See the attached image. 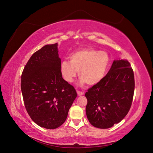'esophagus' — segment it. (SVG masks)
I'll use <instances>...</instances> for the list:
<instances>
[{"label":"esophagus","instance_id":"34e87169","mask_svg":"<svg viewBox=\"0 0 153 153\" xmlns=\"http://www.w3.org/2000/svg\"><path fill=\"white\" fill-rule=\"evenodd\" d=\"M76 92H77V94H78V96H82V95H84V92H82V91H77Z\"/></svg>","mask_w":153,"mask_h":153}]
</instances>
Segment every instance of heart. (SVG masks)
Listing matches in <instances>:
<instances>
[{
  "mask_svg": "<svg viewBox=\"0 0 153 153\" xmlns=\"http://www.w3.org/2000/svg\"><path fill=\"white\" fill-rule=\"evenodd\" d=\"M70 61H63L60 64V71L64 80L71 83L77 71L82 85H94L103 79L110 64V57L105 51L93 48H84L72 53Z\"/></svg>",
  "mask_w": 153,
  "mask_h": 153,
  "instance_id": "1",
  "label": "heart"
}]
</instances>
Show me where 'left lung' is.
<instances>
[{"mask_svg": "<svg viewBox=\"0 0 153 153\" xmlns=\"http://www.w3.org/2000/svg\"><path fill=\"white\" fill-rule=\"evenodd\" d=\"M135 79L130 63L126 60L114 61L98 84L87 90L86 115L92 126L106 129L126 117L131 108Z\"/></svg>", "mask_w": 153, "mask_h": 153, "instance_id": "1", "label": "left lung"}]
</instances>
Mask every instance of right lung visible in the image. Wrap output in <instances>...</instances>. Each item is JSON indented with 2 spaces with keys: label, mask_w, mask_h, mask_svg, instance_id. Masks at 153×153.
Masks as SVG:
<instances>
[{
  "label": "right lung",
  "mask_w": 153,
  "mask_h": 153,
  "mask_svg": "<svg viewBox=\"0 0 153 153\" xmlns=\"http://www.w3.org/2000/svg\"><path fill=\"white\" fill-rule=\"evenodd\" d=\"M57 43L32 54L23 70L21 90L27 113L38 126L55 129L65 122L76 98L75 88L60 71Z\"/></svg>",
  "instance_id": "right-lung-1"
}]
</instances>
